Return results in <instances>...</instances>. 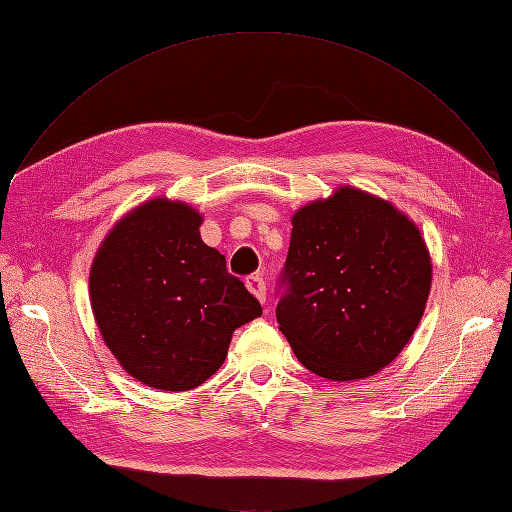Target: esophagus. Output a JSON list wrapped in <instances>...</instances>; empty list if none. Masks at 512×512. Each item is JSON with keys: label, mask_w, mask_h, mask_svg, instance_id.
<instances>
[{"label": "esophagus", "mask_w": 512, "mask_h": 512, "mask_svg": "<svg viewBox=\"0 0 512 512\" xmlns=\"http://www.w3.org/2000/svg\"><path fill=\"white\" fill-rule=\"evenodd\" d=\"M247 288L261 301L265 303V280L261 274H253L247 278Z\"/></svg>", "instance_id": "esophagus-1"}]
</instances>
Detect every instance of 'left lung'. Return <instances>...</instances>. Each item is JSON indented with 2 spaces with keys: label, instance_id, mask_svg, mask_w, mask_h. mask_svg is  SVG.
Returning a JSON list of instances; mask_svg holds the SVG:
<instances>
[{
  "label": "left lung",
  "instance_id": "1",
  "mask_svg": "<svg viewBox=\"0 0 512 512\" xmlns=\"http://www.w3.org/2000/svg\"><path fill=\"white\" fill-rule=\"evenodd\" d=\"M431 257L414 221L343 186L293 215L276 318L297 360L330 381L391 364L422 318Z\"/></svg>",
  "mask_w": 512,
  "mask_h": 512
}]
</instances>
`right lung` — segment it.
Returning a JSON list of instances; mask_svg holds the SVG:
<instances>
[{"label":"right lung","instance_id":"add662e5","mask_svg":"<svg viewBox=\"0 0 512 512\" xmlns=\"http://www.w3.org/2000/svg\"><path fill=\"white\" fill-rule=\"evenodd\" d=\"M201 224L186 203L154 198L108 232L92 263L100 335L125 372L154 389L203 385L224 364L232 332L261 316Z\"/></svg>","mask_w":512,"mask_h":512}]
</instances>
